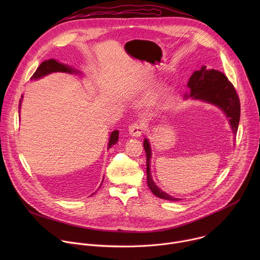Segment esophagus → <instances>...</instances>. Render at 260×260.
I'll return each instance as SVG.
<instances>
[{"mask_svg": "<svg viewBox=\"0 0 260 260\" xmlns=\"http://www.w3.org/2000/svg\"><path fill=\"white\" fill-rule=\"evenodd\" d=\"M144 131V127L141 123H138V122H135V123H132L129 126H128V133L131 136L133 137H140L142 135Z\"/></svg>", "mask_w": 260, "mask_h": 260, "instance_id": "obj_1", "label": "esophagus"}]
</instances>
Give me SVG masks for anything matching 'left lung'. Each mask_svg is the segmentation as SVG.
<instances>
[{
  "label": "left lung",
  "instance_id": "1",
  "mask_svg": "<svg viewBox=\"0 0 260 260\" xmlns=\"http://www.w3.org/2000/svg\"><path fill=\"white\" fill-rule=\"evenodd\" d=\"M187 87L189 91L185 93V99L191 98L192 100L202 101L221 109L229 119L234 136L237 135L241 114L240 100L234 85L229 81L223 73L214 69H207L206 66H203L199 71L193 72L187 83ZM143 146L146 153L148 187L150 188L154 196L159 199L173 202L180 201V199L173 198L162 191L154 183L150 171L152 152L149 140L144 139Z\"/></svg>",
  "mask_w": 260,
  "mask_h": 260
}]
</instances>
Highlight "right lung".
I'll use <instances>...</instances> for the list:
<instances>
[{
  "label": "right lung",
  "mask_w": 260,
  "mask_h": 260,
  "mask_svg": "<svg viewBox=\"0 0 260 260\" xmlns=\"http://www.w3.org/2000/svg\"><path fill=\"white\" fill-rule=\"evenodd\" d=\"M54 72H61V73H68V74H78V75H81V72L78 71L75 68L70 67L68 64H64L62 62H59L56 59H47V60H44L39 66V68L36 70V72L34 73V75L30 77V80L41 79V78L45 77L46 75H49V74L54 73ZM22 99H23V95H21V98L19 100L18 113H20V107H21ZM118 136H119L118 131H113L112 133H111L110 138H109V143H108V149L110 147H112L113 145H115L118 142Z\"/></svg>",
  "instance_id": "obj_1"
}]
</instances>
